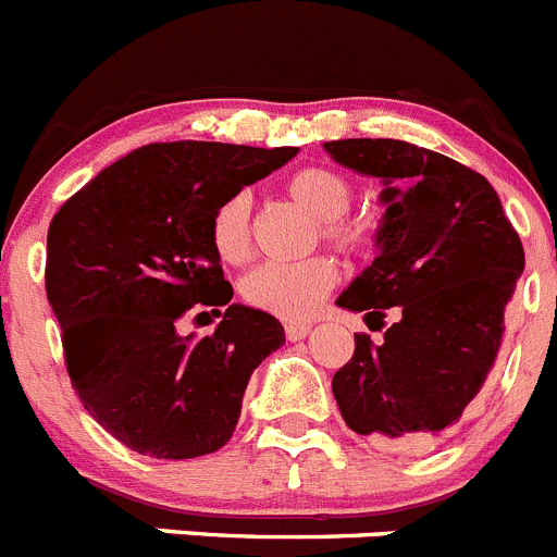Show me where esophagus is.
I'll return each mask as SVG.
<instances>
[{
    "instance_id": "obj_1",
    "label": "esophagus",
    "mask_w": 557,
    "mask_h": 557,
    "mask_svg": "<svg viewBox=\"0 0 557 557\" xmlns=\"http://www.w3.org/2000/svg\"><path fill=\"white\" fill-rule=\"evenodd\" d=\"M310 330H313V327H310L308 322H288V324H285V338L302 341V338H308Z\"/></svg>"
}]
</instances>
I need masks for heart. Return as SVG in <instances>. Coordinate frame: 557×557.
<instances>
[{"mask_svg":"<svg viewBox=\"0 0 557 557\" xmlns=\"http://www.w3.org/2000/svg\"><path fill=\"white\" fill-rule=\"evenodd\" d=\"M288 194L305 213L319 222V235L341 252H355L366 242L358 222L344 213L352 205V183L333 169H299L285 180ZM210 244L219 260L238 267L249 258V197L233 194L210 216ZM338 280V269L330 258L315 255L302 263H263L242 280V297L247 305L277 319L299 322L308 319Z\"/></svg>","mask_w":557,"mask_h":557,"instance_id":"obj_1","label":"heart"}]
</instances>
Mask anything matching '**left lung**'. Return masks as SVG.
<instances>
[{
  "label": "left lung",
  "instance_id": "8db88e82",
  "mask_svg": "<svg viewBox=\"0 0 557 557\" xmlns=\"http://www.w3.org/2000/svg\"><path fill=\"white\" fill-rule=\"evenodd\" d=\"M344 169L377 177V258L335 299L366 324L394 308L380 344L355 335L333 377L347 428L385 449H424L458 424L499 352L524 249L483 174L394 138L327 141Z\"/></svg>",
  "mask_w": 557,
  "mask_h": 557
}]
</instances>
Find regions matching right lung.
Listing matches in <instances>:
<instances>
[{
    "label": "right lung",
    "mask_w": 557,
    "mask_h": 557,
    "mask_svg": "<svg viewBox=\"0 0 557 557\" xmlns=\"http://www.w3.org/2000/svg\"><path fill=\"white\" fill-rule=\"evenodd\" d=\"M297 152L147 144L54 213L47 299L63 327L69 377L83 408L135 453L183 460L222 449L249 377L285 344L272 313L230 302L210 216ZM197 307L223 315L213 336L176 330Z\"/></svg>",
    "instance_id": "right-lung-1"
}]
</instances>
